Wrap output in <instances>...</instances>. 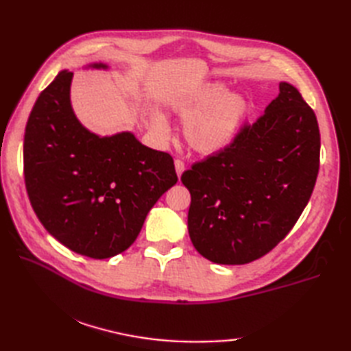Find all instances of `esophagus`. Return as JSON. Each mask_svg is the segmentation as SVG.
<instances>
[{
    "label": "esophagus",
    "mask_w": 351,
    "mask_h": 351,
    "mask_svg": "<svg viewBox=\"0 0 351 351\" xmlns=\"http://www.w3.org/2000/svg\"><path fill=\"white\" fill-rule=\"evenodd\" d=\"M175 170H176V175H178V176H181V175H182V171L185 170V164H184V161H181V160H175Z\"/></svg>",
    "instance_id": "esophagus-1"
}]
</instances>
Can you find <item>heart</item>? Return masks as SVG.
<instances>
[{
    "label": "heart",
    "instance_id": "b5f03b06",
    "mask_svg": "<svg viewBox=\"0 0 351 351\" xmlns=\"http://www.w3.org/2000/svg\"><path fill=\"white\" fill-rule=\"evenodd\" d=\"M171 113L184 121L187 145L199 154H215L230 145L249 113L244 95L228 92L223 83H208L171 102ZM152 126L166 137L169 125L162 114H152Z\"/></svg>",
    "mask_w": 351,
    "mask_h": 351
}]
</instances>
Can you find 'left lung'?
<instances>
[{
	"label": "left lung",
	"mask_w": 351,
	"mask_h": 351,
	"mask_svg": "<svg viewBox=\"0 0 351 351\" xmlns=\"http://www.w3.org/2000/svg\"><path fill=\"white\" fill-rule=\"evenodd\" d=\"M319 169L315 113L294 86L279 95L232 143L193 164L189 234L215 264L252 263L287 237L308 205Z\"/></svg>",
	"instance_id": "1"
}]
</instances>
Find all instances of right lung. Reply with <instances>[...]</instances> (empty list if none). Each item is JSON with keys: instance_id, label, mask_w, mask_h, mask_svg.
I'll return each mask as SVG.
<instances>
[{"instance_id": "right-lung-1", "label": "right lung", "mask_w": 351, "mask_h": 351, "mask_svg": "<svg viewBox=\"0 0 351 351\" xmlns=\"http://www.w3.org/2000/svg\"><path fill=\"white\" fill-rule=\"evenodd\" d=\"M72 78L71 71L58 73L29 113L25 187L37 219L57 241L106 259L136 241L147 213L178 176L167 152L141 145L132 132L101 137L81 125L71 104Z\"/></svg>"}]
</instances>
